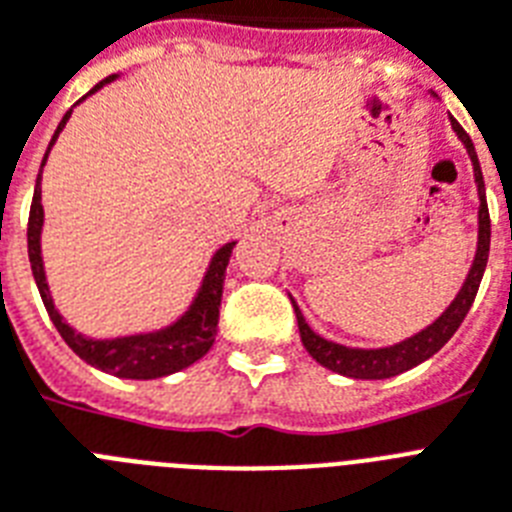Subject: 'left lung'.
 <instances>
[{"label":"left lung","mask_w":512,"mask_h":512,"mask_svg":"<svg viewBox=\"0 0 512 512\" xmlns=\"http://www.w3.org/2000/svg\"><path fill=\"white\" fill-rule=\"evenodd\" d=\"M450 125H453L455 135L460 138V143L466 146L468 156H471V164H474V180L476 190H479V240H476V256L474 264L468 269L466 282L458 290V295L453 298V303L442 311V314L434 319L432 324L416 335L405 337L403 342H395V345H387V348H348V345H340V342L324 340L322 335H316L314 329L308 327L306 319H303L301 308L293 301L295 319H298V329H301V342L303 348L308 350V356L314 358L316 363H322L324 369L342 374V377L350 379H390L398 377L403 371L413 369L418 363H424L426 358H432L442 345H445L450 337L458 332V327L466 319L468 308L474 303L476 293H479L481 277H484V269H487L489 259V235H492V225H489V209H487V193H484V177H481L479 156H476L474 141L468 138V133L458 125L455 117H450Z\"/></svg>","instance_id":"left-lung-1"}]
</instances>
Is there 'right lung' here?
Instances as JSON below:
<instances>
[{
    "mask_svg": "<svg viewBox=\"0 0 512 512\" xmlns=\"http://www.w3.org/2000/svg\"><path fill=\"white\" fill-rule=\"evenodd\" d=\"M117 75H109L101 83H96L88 94H96L99 88ZM86 99V96H83ZM80 99V101H83ZM73 109L62 117L52 135V143L44 154L41 170H44L49 151L57 143L59 133L70 120ZM41 230H44V206H41V172L36 177V190H33V204H31V217H28V259H31L33 280L38 285L41 301L46 306V314L54 322L57 332L62 340L73 348L75 356H80L86 363L96 366V369L107 371L120 379H159L167 374H175L180 369H188L190 363H196L198 358H204L209 348L214 345L217 337V322H219V303H222V287H225V272L230 264L232 248L235 240L225 243L219 248L209 261V269L204 274V282L198 287L196 298L188 306L177 322L170 327L154 329V332H141V335H128V337H112V340H94L75 332L70 324L62 319L57 308H54L52 293H49V282H46L44 272V259H41Z\"/></svg>",
    "mask_w": 512,
    "mask_h": 512,
    "instance_id": "obj_1",
    "label": "right lung"
}]
</instances>
